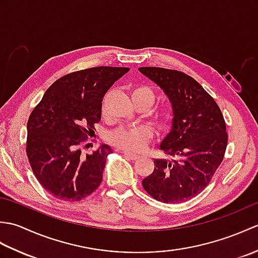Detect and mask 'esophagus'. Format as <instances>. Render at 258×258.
<instances>
[{"mask_svg": "<svg viewBox=\"0 0 258 258\" xmlns=\"http://www.w3.org/2000/svg\"><path fill=\"white\" fill-rule=\"evenodd\" d=\"M123 153H124V154H125L126 156L130 157L131 160L136 161V160H139V158H140V155L134 154V153H131V152H128V151H123Z\"/></svg>", "mask_w": 258, "mask_h": 258, "instance_id": "esophagus-1", "label": "esophagus"}]
</instances>
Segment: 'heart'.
I'll use <instances>...</instances> for the list:
<instances>
[{"label":"heart","mask_w":258,"mask_h":258,"mask_svg":"<svg viewBox=\"0 0 258 258\" xmlns=\"http://www.w3.org/2000/svg\"><path fill=\"white\" fill-rule=\"evenodd\" d=\"M131 96L136 106L144 107L145 109L151 107L156 100V93L151 85L138 84L131 89ZM108 93L104 96L102 101V113L105 114V106L107 102ZM151 118L156 124L157 127L166 130L173 122V108L169 105H163L152 109L150 112ZM154 132L150 125L138 126H122L115 128L107 134V141L112 145L119 147L126 151H141L147 145Z\"/></svg>","instance_id":"obj_1"}]
</instances>
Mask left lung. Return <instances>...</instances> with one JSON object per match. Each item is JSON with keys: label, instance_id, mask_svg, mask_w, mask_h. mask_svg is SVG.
<instances>
[{"label": "left lung", "instance_id": "left-lung-1", "mask_svg": "<svg viewBox=\"0 0 258 258\" xmlns=\"http://www.w3.org/2000/svg\"><path fill=\"white\" fill-rule=\"evenodd\" d=\"M139 70L162 87L174 112L171 133L160 146L173 160H155L154 171L142 184L156 201H188L210 184L223 162L228 140L225 119L215 100L191 76L164 68Z\"/></svg>", "mask_w": 258, "mask_h": 258}]
</instances>
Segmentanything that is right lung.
Wrapping results in <instances>:
<instances>
[{"label": "right lung", "mask_w": 258, "mask_h": 258, "mask_svg": "<svg viewBox=\"0 0 258 258\" xmlns=\"http://www.w3.org/2000/svg\"><path fill=\"white\" fill-rule=\"evenodd\" d=\"M128 70L96 67L64 75L32 111L26 155L38 183L55 199L79 202L102 183L112 149L102 145L82 155L81 147L100 123L104 94Z\"/></svg>", "instance_id": "obj_1"}]
</instances>
